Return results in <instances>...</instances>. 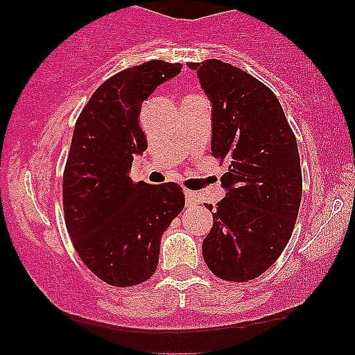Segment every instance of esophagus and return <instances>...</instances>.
<instances>
[{"label": "esophagus", "instance_id": "34e87169", "mask_svg": "<svg viewBox=\"0 0 355 355\" xmlns=\"http://www.w3.org/2000/svg\"><path fill=\"white\" fill-rule=\"evenodd\" d=\"M185 198H187V205H190V207L197 205V203H198L197 193H195V191H191V190H185Z\"/></svg>", "mask_w": 355, "mask_h": 355}]
</instances>
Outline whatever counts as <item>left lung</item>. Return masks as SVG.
I'll list each match as a JSON object with an SVG mask.
<instances>
[{
	"label": "left lung",
	"instance_id": "obj_1",
	"mask_svg": "<svg viewBox=\"0 0 355 355\" xmlns=\"http://www.w3.org/2000/svg\"><path fill=\"white\" fill-rule=\"evenodd\" d=\"M189 68L211 101V155L229 166L203 260L220 279L247 282L274 266L295 227L302 198L297 140L262 81L220 60Z\"/></svg>",
	"mask_w": 355,
	"mask_h": 355
}]
</instances>
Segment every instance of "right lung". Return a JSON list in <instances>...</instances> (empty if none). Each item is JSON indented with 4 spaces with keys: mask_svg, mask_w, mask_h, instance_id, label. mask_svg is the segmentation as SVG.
<instances>
[{
    "mask_svg": "<svg viewBox=\"0 0 355 355\" xmlns=\"http://www.w3.org/2000/svg\"><path fill=\"white\" fill-rule=\"evenodd\" d=\"M180 63L146 61L116 73L93 93L73 132L63 173L64 222L80 259L98 279L132 287L157 270L160 240L185 207L182 187L130 178L146 150L141 103Z\"/></svg>",
    "mask_w": 355,
    "mask_h": 355,
    "instance_id": "obj_1",
    "label": "right lung"
}]
</instances>
